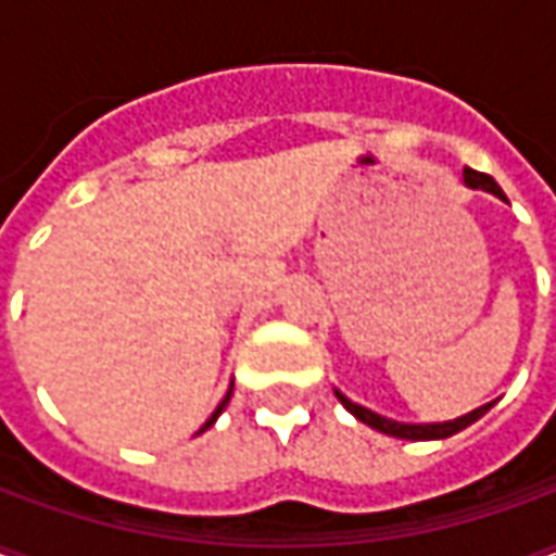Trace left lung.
I'll use <instances>...</instances> for the list:
<instances>
[{
    "label": "left lung",
    "instance_id": "1",
    "mask_svg": "<svg viewBox=\"0 0 556 556\" xmlns=\"http://www.w3.org/2000/svg\"><path fill=\"white\" fill-rule=\"evenodd\" d=\"M465 184L467 187H473V190H489V193H494L497 199H506L503 195V190L497 187V181L491 178V175H485V172H477V169H465ZM339 402L345 405V408L354 414V417L361 419V422H366V426H372V429L384 431V434H393V438H402V441H438V438H450V434H455V431L467 429L470 422H477L485 410L494 405V402H489V405H482V408L470 410V414H465V417L458 419H450V422H429V426H410V422H396V419H387L381 417V414H375V410L363 408V405H354L351 399H345L342 393H337Z\"/></svg>",
    "mask_w": 556,
    "mask_h": 556
}]
</instances>
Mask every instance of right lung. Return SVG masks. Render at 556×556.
I'll use <instances>...</instances> for the list:
<instances>
[{"mask_svg":"<svg viewBox=\"0 0 556 556\" xmlns=\"http://www.w3.org/2000/svg\"><path fill=\"white\" fill-rule=\"evenodd\" d=\"M229 396H231V390H229V393H226V399H223V402H219V405H217V410H214V414H211V419H207L205 426H202V431H205L207 426H214V419H217L219 414H223V408H226V402H229Z\"/></svg>","mask_w":556,"mask_h":556,"instance_id":"add662e5","label":"right lung"}]
</instances>
